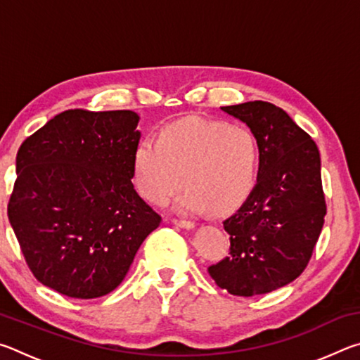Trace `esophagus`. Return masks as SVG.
Returning <instances> with one entry per match:
<instances>
[{
    "label": "esophagus",
    "instance_id": "obj_1",
    "mask_svg": "<svg viewBox=\"0 0 360 360\" xmlns=\"http://www.w3.org/2000/svg\"><path fill=\"white\" fill-rule=\"evenodd\" d=\"M174 225H178V227H181V229H187V230H191V229H193L195 227V224L193 222H191V221H186V219H173L172 221Z\"/></svg>",
    "mask_w": 360,
    "mask_h": 360
}]
</instances>
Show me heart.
<instances>
[{"mask_svg": "<svg viewBox=\"0 0 360 360\" xmlns=\"http://www.w3.org/2000/svg\"><path fill=\"white\" fill-rule=\"evenodd\" d=\"M259 160V143L248 127L188 115L163 127L158 139L146 136L136 144L133 179L152 205L168 203L186 181L176 210L230 212L254 191Z\"/></svg>", "mask_w": 360, "mask_h": 360, "instance_id": "1", "label": "heart"}]
</instances>
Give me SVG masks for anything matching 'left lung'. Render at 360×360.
<instances>
[{"label": "left lung", "mask_w": 360, "mask_h": 360, "mask_svg": "<svg viewBox=\"0 0 360 360\" xmlns=\"http://www.w3.org/2000/svg\"><path fill=\"white\" fill-rule=\"evenodd\" d=\"M221 109L254 133L260 160L254 191L224 221L230 252L208 271L231 295L268 294L302 275L324 225L319 149L271 103L248 101Z\"/></svg>", "instance_id": "obj_1"}]
</instances>
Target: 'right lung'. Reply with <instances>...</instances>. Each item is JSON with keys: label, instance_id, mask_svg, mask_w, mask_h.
I'll list each match as a JSON object with an SVG mask.
<instances>
[{"label": "right lung", "instance_id": "obj_1", "mask_svg": "<svg viewBox=\"0 0 360 360\" xmlns=\"http://www.w3.org/2000/svg\"><path fill=\"white\" fill-rule=\"evenodd\" d=\"M133 111L68 109L22 143L8 216L30 270L71 298L124 281L162 217L133 187Z\"/></svg>", "mask_w": 360, "mask_h": 360}]
</instances>
